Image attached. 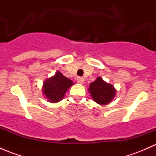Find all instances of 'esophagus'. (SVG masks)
Wrapping results in <instances>:
<instances>
[{"label":"esophagus","mask_w":156,"mask_h":156,"mask_svg":"<svg viewBox=\"0 0 156 156\" xmlns=\"http://www.w3.org/2000/svg\"><path fill=\"white\" fill-rule=\"evenodd\" d=\"M77 82L79 83V84H83L84 82V79L81 77H78L77 78Z\"/></svg>","instance_id":"34e87169"}]
</instances>
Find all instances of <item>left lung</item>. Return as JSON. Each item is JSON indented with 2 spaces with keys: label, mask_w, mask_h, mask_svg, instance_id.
I'll use <instances>...</instances> for the list:
<instances>
[{
  "label": "left lung",
  "mask_w": 156,
  "mask_h": 156,
  "mask_svg": "<svg viewBox=\"0 0 156 156\" xmlns=\"http://www.w3.org/2000/svg\"><path fill=\"white\" fill-rule=\"evenodd\" d=\"M88 91L93 100L103 106L111 103L116 95V89L114 86L103 81L101 77H98L90 84Z\"/></svg>",
  "instance_id": "8db88e82"
}]
</instances>
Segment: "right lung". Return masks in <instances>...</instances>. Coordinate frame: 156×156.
Wrapping results in <instances>:
<instances>
[{
	"mask_svg": "<svg viewBox=\"0 0 156 156\" xmlns=\"http://www.w3.org/2000/svg\"><path fill=\"white\" fill-rule=\"evenodd\" d=\"M73 84L72 80L57 71L53 76L44 81L42 93L48 102L56 103L64 98L66 91Z\"/></svg>",
	"mask_w": 156,
	"mask_h": 156,
	"instance_id": "1",
	"label": "right lung"
}]
</instances>
